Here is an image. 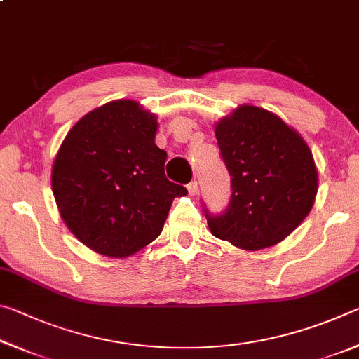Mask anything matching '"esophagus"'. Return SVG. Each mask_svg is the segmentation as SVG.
Returning <instances> with one entry per match:
<instances>
[{
	"label": "esophagus",
	"mask_w": 359,
	"mask_h": 359,
	"mask_svg": "<svg viewBox=\"0 0 359 359\" xmlns=\"http://www.w3.org/2000/svg\"><path fill=\"white\" fill-rule=\"evenodd\" d=\"M187 190H188V193L191 194V196H194V194H198V182L196 180L190 182V184L187 185Z\"/></svg>",
	"instance_id": "34e87169"
}]
</instances>
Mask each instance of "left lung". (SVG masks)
Masks as SVG:
<instances>
[{
	"mask_svg": "<svg viewBox=\"0 0 359 359\" xmlns=\"http://www.w3.org/2000/svg\"><path fill=\"white\" fill-rule=\"evenodd\" d=\"M215 137L233 193L223 214L204 208L210 233L242 250L278 244L313 205L318 172L311 149L280 117L257 106L222 118Z\"/></svg>",
	"mask_w": 359,
	"mask_h": 359,
	"instance_id": "left-lung-1",
	"label": "left lung"
}]
</instances>
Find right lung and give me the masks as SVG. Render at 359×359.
Listing matches in <instances>:
<instances>
[{"label":"right lung","mask_w":359,"mask_h":359,"mask_svg":"<svg viewBox=\"0 0 359 359\" xmlns=\"http://www.w3.org/2000/svg\"><path fill=\"white\" fill-rule=\"evenodd\" d=\"M158 121L133 100L107 102L77 121L60 145L52 191L71 233L111 258L135 255L163 231L187 188L166 179Z\"/></svg>","instance_id":"1"}]
</instances>
